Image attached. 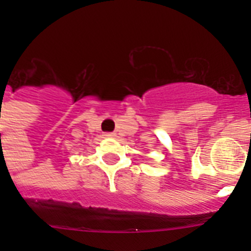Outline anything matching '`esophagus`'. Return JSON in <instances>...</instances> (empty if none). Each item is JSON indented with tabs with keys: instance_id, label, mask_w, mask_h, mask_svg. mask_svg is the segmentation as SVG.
<instances>
[{
	"instance_id": "esophagus-1",
	"label": "esophagus",
	"mask_w": 251,
	"mask_h": 251,
	"mask_svg": "<svg viewBox=\"0 0 251 251\" xmlns=\"http://www.w3.org/2000/svg\"><path fill=\"white\" fill-rule=\"evenodd\" d=\"M104 136H105V137H109V138H112V137L115 136V133H112V132H110V133H105Z\"/></svg>"
}]
</instances>
